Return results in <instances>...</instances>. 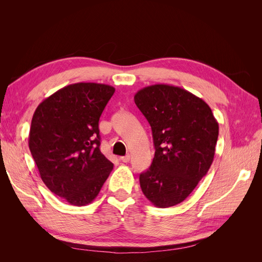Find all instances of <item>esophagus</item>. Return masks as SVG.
I'll list each match as a JSON object with an SVG mask.
<instances>
[{
  "label": "esophagus",
  "mask_w": 262,
  "mask_h": 262,
  "mask_svg": "<svg viewBox=\"0 0 262 262\" xmlns=\"http://www.w3.org/2000/svg\"><path fill=\"white\" fill-rule=\"evenodd\" d=\"M120 160L123 163H128V162H130V155L128 154V155H125V156H122V157H120Z\"/></svg>",
  "instance_id": "obj_1"
}]
</instances>
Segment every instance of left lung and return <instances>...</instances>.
I'll use <instances>...</instances> for the list:
<instances>
[{
  "label": "left lung",
  "mask_w": 262,
  "mask_h": 262,
  "mask_svg": "<svg viewBox=\"0 0 262 262\" xmlns=\"http://www.w3.org/2000/svg\"><path fill=\"white\" fill-rule=\"evenodd\" d=\"M134 101L150 125L155 148L152 165L140 173L142 192L155 207H173L207 175L219 123L207 102L177 86L144 87Z\"/></svg>",
  "instance_id": "1"
}]
</instances>
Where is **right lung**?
<instances>
[{
	"mask_svg": "<svg viewBox=\"0 0 262 262\" xmlns=\"http://www.w3.org/2000/svg\"><path fill=\"white\" fill-rule=\"evenodd\" d=\"M114 93L105 84L68 85L46 98L31 120L28 145L42 181L76 207L98 195L114 168L100 152L98 129Z\"/></svg>",
	"mask_w": 262,
	"mask_h": 262,
	"instance_id": "right-lung-1",
	"label": "right lung"
}]
</instances>
